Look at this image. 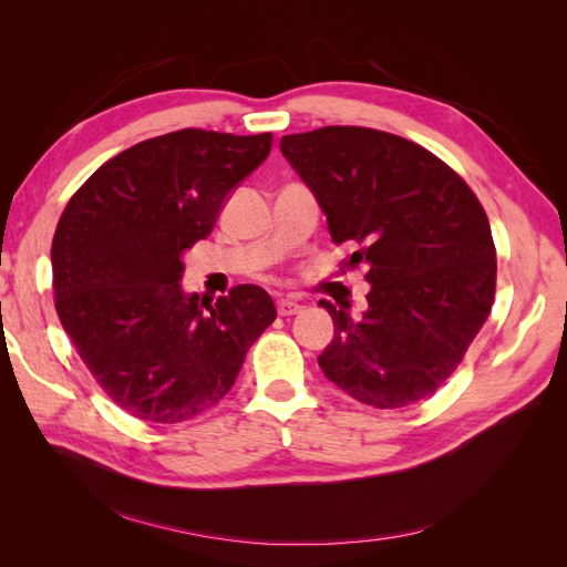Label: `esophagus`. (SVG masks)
I'll return each mask as SVG.
<instances>
[{
  "label": "esophagus",
  "mask_w": 567,
  "mask_h": 567,
  "mask_svg": "<svg viewBox=\"0 0 567 567\" xmlns=\"http://www.w3.org/2000/svg\"><path fill=\"white\" fill-rule=\"evenodd\" d=\"M300 310H302V305H300L298 300H293V298H281V300H277V312H279L281 317L298 315Z\"/></svg>",
  "instance_id": "esophagus-1"
}]
</instances>
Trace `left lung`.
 Here are the masks:
<instances>
[{
  "label": "left lung",
  "instance_id": "obj_1",
  "mask_svg": "<svg viewBox=\"0 0 567 567\" xmlns=\"http://www.w3.org/2000/svg\"><path fill=\"white\" fill-rule=\"evenodd\" d=\"M284 158L317 198L336 246L367 265L359 319L329 310L336 336L319 354L352 400L400 409L450 379L494 302L496 252L483 205L423 146L369 127L281 136Z\"/></svg>",
  "mask_w": 567,
  "mask_h": 567
}]
</instances>
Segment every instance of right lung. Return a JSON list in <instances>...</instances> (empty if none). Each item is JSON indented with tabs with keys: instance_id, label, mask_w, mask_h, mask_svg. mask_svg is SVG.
<instances>
[{
	"instance_id": "right-lung-1",
	"label": "right lung",
	"mask_w": 567,
	"mask_h": 567,
	"mask_svg": "<svg viewBox=\"0 0 567 567\" xmlns=\"http://www.w3.org/2000/svg\"><path fill=\"white\" fill-rule=\"evenodd\" d=\"M269 148V132H169L117 153L68 200L51 244L56 312L101 390L134 419L205 414L277 319L260 286L198 302L179 284L184 252Z\"/></svg>"
}]
</instances>
